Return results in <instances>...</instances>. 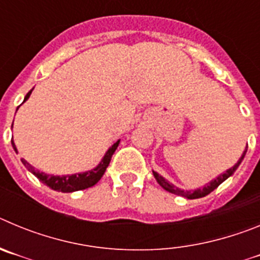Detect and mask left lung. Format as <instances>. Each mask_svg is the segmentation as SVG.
<instances>
[{
	"label": "left lung",
	"instance_id": "8db88e82",
	"mask_svg": "<svg viewBox=\"0 0 260 260\" xmlns=\"http://www.w3.org/2000/svg\"><path fill=\"white\" fill-rule=\"evenodd\" d=\"M246 151H243L242 156H241V158L237 161V164L234 165L233 168H231V169H228L226 172H224V173H221L220 176H217L213 181H211L210 183H207V185L204 186V187H202V189H197L194 190V191H187V190H181L178 189V187H176L174 185H172V183L168 182L167 180H165L164 177H161L158 173H156V172H153V176H155L156 181L158 182V185L161 186L162 189H165L167 191L172 192V194H176V195H181V197H185V198L187 199H198V198H203V197H206V195L210 194L211 191H213V190L217 187L219 185H221L222 182H224L226 178H229V177L232 176V174L236 172V169H237L238 167H240L241 161L243 160V157H245V155H246Z\"/></svg>",
	"mask_w": 260,
	"mask_h": 260
}]
</instances>
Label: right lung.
I'll list each match as a JSON object with an SVG mask.
<instances>
[{"instance_id":"obj_1","label":"right lung","mask_w":260,"mask_h":260,"mask_svg":"<svg viewBox=\"0 0 260 260\" xmlns=\"http://www.w3.org/2000/svg\"><path fill=\"white\" fill-rule=\"evenodd\" d=\"M31 92H32V89L29 91L28 93H27L26 98H24V100H23V103L26 102L27 99L29 98ZM11 144H13L14 151H15V152H18L14 141H11ZM118 144H119V141H117L113 146L110 147L98 167L93 168V169H91V171H88V172L71 174V176H52V174H45L44 172L36 171L35 168L32 167L31 164H28V162H27L24 158H22V162H23V165H24V167H26L29 172H31L32 174H35V176L38 177L41 182L44 183V185L49 186L50 189L56 190V191H61V192H73V191H78V190L88 189V187L96 185V183L100 181V178L103 177V174H104L105 171H107L108 165H109V162H110V158H112V156H113L114 151L117 150Z\"/></svg>"}]
</instances>
